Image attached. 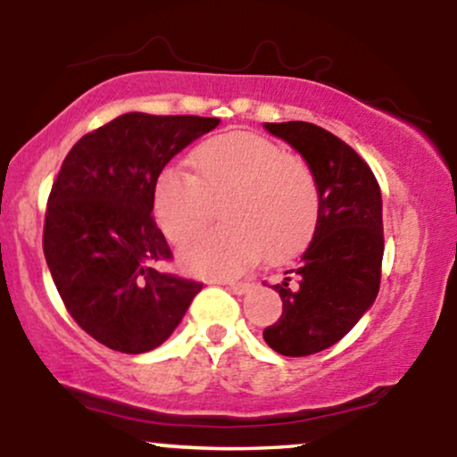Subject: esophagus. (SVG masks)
Returning <instances> with one entry per match:
<instances>
[{
    "mask_svg": "<svg viewBox=\"0 0 457 457\" xmlns=\"http://www.w3.org/2000/svg\"><path fill=\"white\" fill-rule=\"evenodd\" d=\"M225 286H228L234 295H246V292L251 290V283L246 281H228Z\"/></svg>",
    "mask_w": 457,
    "mask_h": 457,
    "instance_id": "esophagus-1",
    "label": "esophagus"
}]
</instances>
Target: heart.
Masks as SVG:
<instances>
[{
	"label": "heart",
	"instance_id": "obj_1",
	"mask_svg": "<svg viewBox=\"0 0 457 457\" xmlns=\"http://www.w3.org/2000/svg\"><path fill=\"white\" fill-rule=\"evenodd\" d=\"M195 176L162 167L152 188L161 232L185 245L211 223L221 204V228L182 253L191 272L228 277L266 258L279 262L307 245L316 229L320 193L312 170L283 145L255 133H223L193 150Z\"/></svg>",
	"mask_w": 457,
	"mask_h": 457
}]
</instances>
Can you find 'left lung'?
Masks as SVG:
<instances>
[{
    "label": "left lung",
    "mask_w": 457,
    "mask_h": 457,
    "mask_svg": "<svg viewBox=\"0 0 457 457\" xmlns=\"http://www.w3.org/2000/svg\"><path fill=\"white\" fill-rule=\"evenodd\" d=\"M307 161L320 193L312 245L286 270L283 312L264 342L283 356H309L337 344L374 305L385 253L382 197L374 171L345 141L309 122L264 124Z\"/></svg>",
    "instance_id": "1"
}]
</instances>
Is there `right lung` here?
<instances>
[{
  "label": "right lung",
  "instance_id": "obj_1",
  "mask_svg": "<svg viewBox=\"0 0 457 457\" xmlns=\"http://www.w3.org/2000/svg\"><path fill=\"white\" fill-rule=\"evenodd\" d=\"M219 122L124 113L83 135L62 162L46 202L45 260L68 313L107 348H159L202 290L161 270L171 251L152 217V188L178 152Z\"/></svg>",
  "mask_w": 457,
  "mask_h": 457
}]
</instances>
